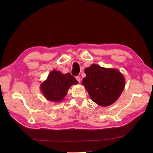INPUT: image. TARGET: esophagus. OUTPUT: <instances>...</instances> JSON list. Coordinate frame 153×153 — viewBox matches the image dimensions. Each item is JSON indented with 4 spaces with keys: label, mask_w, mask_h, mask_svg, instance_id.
<instances>
[{
    "label": "esophagus",
    "mask_w": 153,
    "mask_h": 153,
    "mask_svg": "<svg viewBox=\"0 0 153 153\" xmlns=\"http://www.w3.org/2000/svg\"><path fill=\"white\" fill-rule=\"evenodd\" d=\"M76 79H77V81L78 82H80V80H81V78H80V77L79 76H76Z\"/></svg>",
    "instance_id": "obj_1"
}]
</instances>
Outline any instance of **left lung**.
I'll list each match as a JSON object with an SVG mask.
<instances>
[{
  "label": "left lung",
  "mask_w": 153,
  "mask_h": 153,
  "mask_svg": "<svg viewBox=\"0 0 153 153\" xmlns=\"http://www.w3.org/2000/svg\"><path fill=\"white\" fill-rule=\"evenodd\" d=\"M86 76L82 80L90 97L102 107L111 105L123 92L125 80L117 69L103 68L93 64L85 69Z\"/></svg>",
  "instance_id": "1"
}]
</instances>
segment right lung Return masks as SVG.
Wrapping results in <instances>:
<instances>
[{
  "mask_svg": "<svg viewBox=\"0 0 153 153\" xmlns=\"http://www.w3.org/2000/svg\"><path fill=\"white\" fill-rule=\"evenodd\" d=\"M77 83L70 74H62L61 72L53 70L41 85V90L48 100L60 102L66 96L69 87Z\"/></svg>",
  "mask_w": 153,
  "mask_h": 153,
  "instance_id": "right-lung-1",
  "label": "right lung"
}]
</instances>
